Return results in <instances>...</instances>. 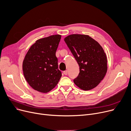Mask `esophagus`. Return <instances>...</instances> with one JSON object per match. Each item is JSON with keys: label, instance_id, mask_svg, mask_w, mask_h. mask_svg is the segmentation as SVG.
<instances>
[{"label": "esophagus", "instance_id": "34e87169", "mask_svg": "<svg viewBox=\"0 0 131 131\" xmlns=\"http://www.w3.org/2000/svg\"><path fill=\"white\" fill-rule=\"evenodd\" d=\"M63 73L65 74V75H67L68 74V71L67 70H66L63 72Z\"/></svg>", "mask_w": 131, "mask_h": 131}]
</instances>
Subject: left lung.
<instances>
[{
    "mask_svg": "<svg viewBox=\"0 0 131 131\" xmlns=\"http://www.w3.org/2000/svg\"><path fill=\"white\" fill-rule=\"evenodd\" d=\"M64 41L79 66L80 72L74 83L84 91L95 88L107 72V58L104 49L86 35H70Z\"/></svg>",
    "mask_w": 131,
    "mask_h": 131,
    "instance_id": "left-lung-1",
    "label": "left lung"
}]
</instances>
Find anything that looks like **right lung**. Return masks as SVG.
I'll use <instances>...</instances> for the list:
<instances>
[{"label":"right lung","instance_id":"1","mask_svg":"<svg viewBox=\"0 0 131 131\" xmlns=\"http://www.w3.org/2000/svg\"><path fill=\"white\" fill-rule=\"evenodd\" d=\"M61 36L54 35L37 40L23 61L25 79L35 90L47 93L58 84L62 73L56 57Z\"/></svg>","mask_w":131,"mask_h":131}]
</instances>
